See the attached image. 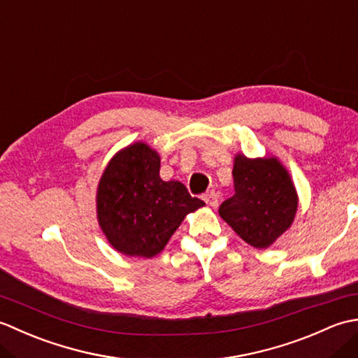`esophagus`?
Listing matches in <instances>:
<instances>
[{
    "instance_id": "esophagus-1",
    "label": "esophagus",
    "mask_w": 358,
    "mask_h": 358,
    "mask_svg": "<svg viewBox=\"0 0 358 358\" xmlns=\"http://www.w3.org/2000/svg\"><path fill=\"white\" fill-rule=\"evenodd\" d=\"M203 200L206 201L208 206L214 208V209H215V208H218V204H220L218 194H217V192H214V191H212V192H208L206 195H204V196H203Z\"/></svg>"
}]
</instances>
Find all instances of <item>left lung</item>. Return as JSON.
Wrapping results in <instances>:
<instances>
[{
    "label": "left lung",
    "mask_w": 358,
    "mask_h": 358,
    "mask_svg": "<svg viewBox=\"0 0 358 358\" xmlns=\"http://www.w3.org/2000/svg\"><path fill=\"white\" fill-rule=\"evenodd\" d=\"M235 194L218 214L240 237L257 249L269 248L291 227L299 196L291 177L275 157L234 159Z\"/></svg>",
    "instance_id": "left-lung-1"
}]
</instances>
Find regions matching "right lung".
<instances>
[{"mask_svg":"<svg viewBox=\"0 0 358 358\" xmlns=\"http://www.w3.org/2000/svg\"><path fill=\"white\" fill-rule=\"evenodd\" d=\"M201 206L183 183L159 178V155L141 141L120 150L98 183V223L110 245L129 257L162 252L189 212Z\"/></svg>","mask_w":358,"mask_h":358,"instance_id":"obj_1","label":"right lung"}]
</instances>
